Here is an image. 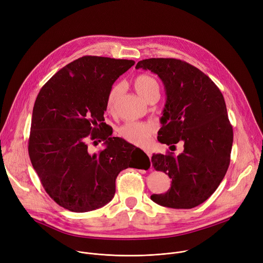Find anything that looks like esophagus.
Wrapping results in <instances>:
<instances>
[{
	"label": "esophagus",
	"mask_w": 263,
	"mask_h": 263,
	"mask_svg": "<svg viewBox=\"0 0 263 263\" xmlns=\"http://www.w3.org/2000/svg\"><path fill=\"white\" fill-rule=\"evenodd\" d=\"M145 154L147 155V157H148L149 159H151V157H152V154H151V152H149V151H145Z\"/></svg>",
	"instance_id": "34e87169"
}]
</instances>
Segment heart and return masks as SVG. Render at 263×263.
Masks as SVG:
<instances>
[{
	"instance_id": "obj_1",
	"label": "heart",
	"mask_w": 263,
	"mask_h": 263,
	"mask_svg": "<svg viewBox=\"0 0 263 263\" xmlns=\"http://www.w3.org/2000/svg\"><path fill=\"white\" fill-rule=\"evenodd\" d=\"M133 85L136 92L142 98H144L148 93V91H151L153 88L158 87L155 79L147 76V74H138L134 79ZM120 91V85H115L109 90L106 101L108 109L114 108ZM155 130V126L149 123H127L120 128L119 132L120 135L127 141L135 145L145 146L146 144H148L149 139H151V136L154 134Z\"/></svg>"
}]
</instances>
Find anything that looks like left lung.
Listing matches in <instances>:
<instances>
[{"label":"left lung","mask_w":263,"mask_h":263,"mask_svg":"<svg viewBox=\"0 0 263 263\" xmlns=\"http://www.w3.org/2000/svg\"><path fill=\"white\" fill-rule=\"evenodd\" d=\"M135 68L151 70L164 84L158 140L167 145L184 142L177 157L153 154L154 168L168 175L172 185L151 200L170 208H194L216 191L230 164L233 130L223 97L203 71L179 59H144Z\"/></svg>","instance_id":"1"}]
</instances>
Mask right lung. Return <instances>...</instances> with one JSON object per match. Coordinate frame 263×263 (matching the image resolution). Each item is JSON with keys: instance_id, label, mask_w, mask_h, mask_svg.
<instances>
[{"instance_id": "1", "label": "right lung", "mask_w": 263, "mask_h": 263, "mask_svg": "<svg viewBox=\"0 0 263 263\" xmlns=\"http://www.w3.org/2000/svg\"><path fill=\"white\" fill-rule=\"evenodd\" d=\"M134 63L83 56L57 71L36 98L30 160L47 194L69 211L87 212L109 203L116 194L118 175L128 167H142L134 163L132 149L149 163L141 149L111 137L104 123L112 84ZM99 138L106 147L99 155H89L88 140Z\"/></svg>"}]
</instances>
